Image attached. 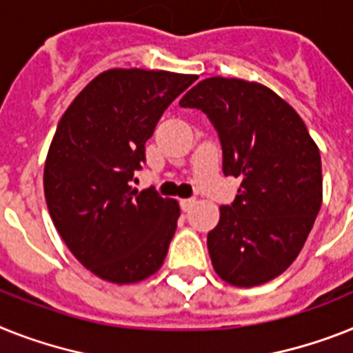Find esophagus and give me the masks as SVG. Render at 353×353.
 Returning a JSON list of instances; mask_svg holds the SVG:
<instances>
[{
    "label": "esophagus",
    "mask_w": 353,
    "mask_h": 353,
    "mask_svg": "<svg viewBox=\"0 0 353 353\" xmlns=\"http://www.w3.org/2000/svg\"><path fill=\"white\" fill-rule=\"evenodd\" d=\"M193 205H194V198H183V200H180V208H182V211L188 212Z\"/></svg>",
    "instance_id": "obj_1"
}]
</instances>
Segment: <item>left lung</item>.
<instances>
[{"instance_id":"8db88e82","label":"left lung","mask_w":353,"mask_h":353,"mask_svg":"<svg viewBox=\"0 0 353 353\" xmlns=\"http://www.w3.org/2000/svg\"><path fill=\"white\" fill-rule=\"evenodd\" d=\"M182 108L208 115L222 144L223 174L240 179L208 234L216 274L236 287L274 279L298 258L321 209V155L298 113L272 90L211 77Z\"/></svg>"}]
</instances>
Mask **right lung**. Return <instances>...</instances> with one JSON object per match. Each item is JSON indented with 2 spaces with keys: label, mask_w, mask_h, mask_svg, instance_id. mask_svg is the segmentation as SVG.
Segmentation results:
<instances>
[{
  "label": "right lung",
  "mask_w": 353,
  "mask_h": 353,
  "mask_svg": "<svg viewBox=\"0 0 353 353\" xmlns=\"http://www.w3.org/2000/svg\"><path fill=\"white\" fill-rule=\"evenodd\" d=\"M194 81L162 70H108L57 124L43 179L46 205L66 247L99 278L135 283L164 263L179 203L133 182L157 122Z\"/></svg>",
  "instance_id": "add662e5"
}]
</instances>
